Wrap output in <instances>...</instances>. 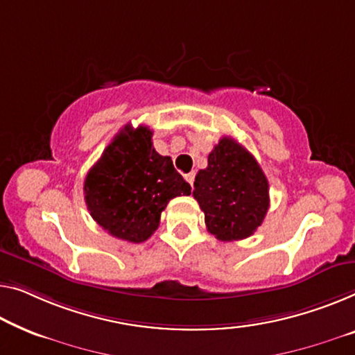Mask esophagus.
Masks as SVG:
<instances>
[{
	"label": "esophagus",
	"instance_id": "34e87169",
	"mask_svg": "<svg viewBox=\"0 0 355 355\" xmlns=\"http://www.w3.org/2000/svg\"><path fill=\"white\" fill-rule=\"evenodd\" d=\"M194 177H196V172H189V173H187V175H184V178H187V182L191 184V187H193V183H194Z\"/></svg>",
	"mask_w": 355,
	"mask_h": 355
}]
</instances>
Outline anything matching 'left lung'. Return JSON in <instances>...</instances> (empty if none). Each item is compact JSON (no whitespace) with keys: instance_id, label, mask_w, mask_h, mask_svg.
Masks as SVG:
<instances>
[{"instance_id":"8db88e82","label":"left lung","mask_w":355,"mask_h":355,"mask_svg":"<svg viewBox=\"0 0 355 355\" xmlns=\"http://www.w3.org/2000/svg\"><path fill=\"white\" fill-rule=\"evenodd\" d=\"M194 199L205 226L220 241L250 237L269 209V184L260 164L244 146L223 137L194 180Z\"/></svg>"}]
</instances>
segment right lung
Here are the masks:
<instances>
[{
	"mask_svg": "<svg viewBox=\"0 0 355 355\" xmlns=\"http://www.w3.org/2000/svg\"><path fill=\"white\" fill-rule=\"evenodd\" d=\"M146 125L127 124L84 180V199L91 216L108 234L121 241L145 242L157 230L162 210L191 187L161 156Z\"/></svg>",
	"mask_w": 355,
	"mask_h": 355,
	"instance_id": "right-lung-1",
	"label": "right lung"
}]
</instances>
